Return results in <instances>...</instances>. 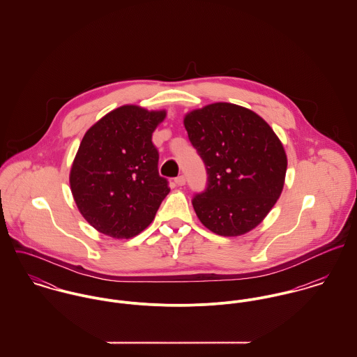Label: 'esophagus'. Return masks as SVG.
<instances>
[{"label":"esophagus","mask_w":357,"mask_h":357,"mask_svg":"<svg viewBox=\"0 0 357 357\" xmlns=\"http://www.w3.org/2000/svg\"><path fill=\"white\" fill-rule=\"evenodd\" d=\"M174 184H176L177 187H183V185L185 184V177H184V176H178V177L174 180Z\"/></svg>","instance_id":"obj_1"}]
</instances>
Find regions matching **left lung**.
<instances>
[{
    "instance_id": "obj_1",
    "label": "left lung",
    "mask_w": 357,
    "mask_h": 357,
    "mask_svg": "<svg viewBox=\"0 0 357 357\" xmlns=\"http://www.w3.org/2000/svg\"><path fill=\"white\" fill-rule=\"evenodd\" d=\"M184 126L208 174L206 191L192 201L199 221L220 236L250 232L284 187L287 155L280 139L255 111L232 102L192 109Z\"/></svg>"
}]
</instances>
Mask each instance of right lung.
<instances>
[{
  "instance_id": "obj_1",
  "label": "right lung",
  "mask_w": 357,
  "mask_h": 357,
  "mask_svg": "<svg viewBox=\"0 0 357 357\" xmlns=\"http://www.w3.org/2000/svg\"><path fill=\"white\" fill-rule=\"evenodd\" d=\"M165 118L166 109L125 104L86 130L70 169V188L82 217L100 234L139 235L170 192L151 142Z\"/></svg>"
}]
</instances>
